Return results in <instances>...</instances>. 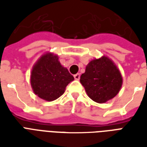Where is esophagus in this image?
<instances>
[{
    "mask_svg": "<svg viewBox=\"0 0 147 147\" xmlns=\"http://www.w3.org/2000/svg\"><path fill=\"white\" fill-rule=\"evenodd\" d=\"M74 78H75V80H79L80 79V74L77 73L76 75H74Z\"/></svg>",
    "mask_w": 147,
    "mask_h": 147,
    "instance_id": "1",
    "label": "esophagus"
}]
</instances>
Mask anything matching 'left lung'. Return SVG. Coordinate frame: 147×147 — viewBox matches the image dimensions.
I'll list each match as a JSON object with an SVG mask.
<instances>
[{
	"label": "left lung",
	"instance_id": "1",
	"mask_svg": "<svg viewBox=\"0 0 147 147\" xmlns=\"http://www.w3.org/2000/svg\"><path fill=\"white\" fill-rule=\"evenodd\" d=\"M80 83L90 98L98 103H105L119 93L123 79L116 64L103 56L86 65L85 72L80 76Z\"/></svg>",
	"mask_w": 147,
	"mask_h": 147
}]
</instances>
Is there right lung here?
Returning a JSON list of instances; mask_svg holds the SVG:
<instances>
[{
	"instance_id": "right-lung-1",
	"label": "right lung",
	"mask_w": 147,
	"mask_h": 147,
	"mask_svg": "<svg viewBox=\"0 0 147 147\" xmlns=\"http://www.w3.org/2000/svg\"><path fill=\"white\" fill-rule=\"evenodd\" d=\"M74 77L59 61L58 56L46 53L34 65L30 74V85L34 93L48 102L57 99L64 93Z\"/></svg>"
}]
</instances>
